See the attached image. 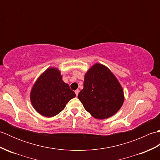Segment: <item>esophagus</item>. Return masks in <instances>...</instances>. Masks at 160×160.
<instances>
[{"label": "esophagus", "instance_id": "1", "mask_svg": "<svg viewBox=\"0 0 160 160\" xmlns=\"http://www.w3.org/2000/svg\"><path fill=\"white\" fill-rule=\"evenodd\" d=\"M75 93H76V96H78V93H79V90H76L75 91Z\"/></svg>", "mask_w": 160, "mask_h": 160}]
</instances>
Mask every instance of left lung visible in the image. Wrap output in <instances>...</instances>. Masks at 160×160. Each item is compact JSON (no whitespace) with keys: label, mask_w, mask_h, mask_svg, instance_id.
I'll use <instances>...</instances> for the list:
<instances>
[{"label":"left lung","mask_w":160,"mask_h":160,"mask_svg":"<svg viewBox=\"0 0 160 160\" xmlns=\"http://www.w3.org/2000/svg\"><path fill=\"white\" fill-rule=\"evenodd\" d=\"M78 99L86 111L100 120L113 116L124 102V91L118 79L106 66L95 64L84 76V88Z\"/></svg>","instance_id":"8db88e82"}]
</instances>
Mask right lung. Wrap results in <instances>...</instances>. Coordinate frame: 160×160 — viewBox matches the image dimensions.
<instances>
[{
	"label": "right lung",
	"mask_w": 160,
	"mask_h": 160,
	"mask_svg": "<svg viewBox=\"0 0 160 160\" xmlns=\"http://www.w3.org/2000/svg\"><path fill=\"white\" fill-rule=\"evenodd\" d=\"M76 97L69 84L62 80L60 71L50 67L36 81L30 93L33 107L40 115L51 118L62 111L71 99Z\"/></svg>",
	"instance_id": "right-lung-1"
}]
</instances>
